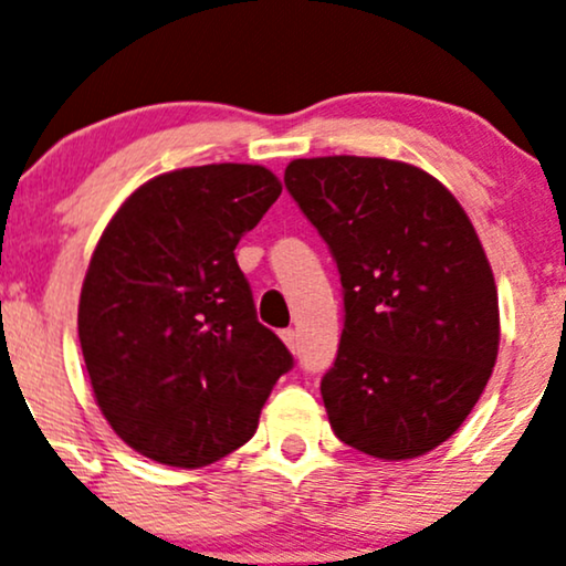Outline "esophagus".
I'll use <instances>...</instances> for the list:
<instances>
[{
  "label": "esophagus",
  "instance_id": "obj_1",
  "mask_svg": "<svg viewBox=\"0 0 566 566\" xmlns=\"http://www.w3.org/2000/svg\"><path fill=\"white\" fill-rule=\"evenodd\" d=\"M282 342L292 349V353H295V349H297V334H295V328H284V332H282Z\"/></svg>",
  "mask_w": 566,
  "mask_h": 566
}]
</instances>
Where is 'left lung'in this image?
<instances>
[{"instance_id": "obj_1", "label": "left lung", "mask_w": 566, "mask_h": 566, "mask_svg": "<svg viewBox=\"0 0 566 566\" xmlns=\"http://www.w3.org/2000/svg\"><path fill=\"white\" fill-rule=\"evenodd\" d=\"M284 185L339 269L345 328L321 381L336 439L412 460L464 423L499 353L475 227L436 177L370 156L295 159Z\"/></svg>"}]
</instances>
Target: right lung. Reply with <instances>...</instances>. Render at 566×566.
Here are the masks:
<instances>
[{
    "label": "right lung",
    "instance_id": "add662e5",
    "mask_svg": "<svg viewBox=\"0 0 566 566\" xmlns=\"http://www.w3.org/2000/svg\"><path fill=\"white\" fill-rule=\"evenodd\" d=\"M279 192L259 164L167 171L119 206L93 250L83 360L104 418L143 457L192 470L234 452L292 368L234 259Z\"/></svg>",
    "mask_w": 566,
    "mask_h": 566
}]
</instances>
